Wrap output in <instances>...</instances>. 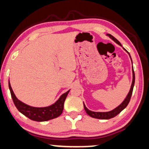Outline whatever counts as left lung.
<instances>
[{
  "instance_id": "obj_1",
  "label": "left lung",
  "mask_w": 149,
  "mask_h": 149,
  "mask_svg": "<svg viewBox=\"0 0 149 149\" xmlns=\"http://www.w3.org/2000/svg\"><path fill=\"white\" fill-rule=\"evenodd\" d=\"M107 36H109V38H111V39H112L113 41L116 42V43H117L120 46H122L121 44L120 43V42L118 41V40L117 39H116L114 37L112 36L111 35H110V34H107ZM125 51H126V50H125ZM127 53H128V52H127ZM129 56H130V55H129ZM130 57H131V56H130ZM131 61H132V60H131ZM134 84H135V73H134V69H133V81H132V84H131V86L130 91H129L128 95L127 96V97L125 98L124 101H123V103H122L120 105L118 106V107L115 108V109H113L112 111H108V112H95V111H90V110H89L88 108L86 107L85 104L84 103V109L86 110V112L88 113V114L90 116H91L92 118H98V119L107 120V119L112 118L115 117L116 116H117L118 114V113H120L121 111H123V110L124 109L127 105H128L129 101H130L131 95H132L133 89H134Z\"/></svg>"
}]
</instances>
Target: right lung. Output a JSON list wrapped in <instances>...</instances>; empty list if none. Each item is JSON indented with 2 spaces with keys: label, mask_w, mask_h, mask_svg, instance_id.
I'll list each match as a JSON object with an SVG mask.
<instances>
[{
  "label": "right lung",
  "mask_w": 149,
  "mask_h": 149,
  "mask_svg": "<svg viewBox=\"0 0 149 149\" xmlns=\"http://www.w3.org/2000/svg\"><path fill=\"white\" fill-rule=\"evenodd\" d=\"M9 88L10 90L11 98L13 103L20 113L24 114L29 118L34 121L42 122L49 120L59 116L62 113L63 109L64 101L67 97L68 94L70 90L63 94L60 98L55 102L53 105L46 107H33L26 105L20 100H19L13 93L10 83L9 82Z\"/></svg>",
  "instance_id": "1"
}]
</instances>
